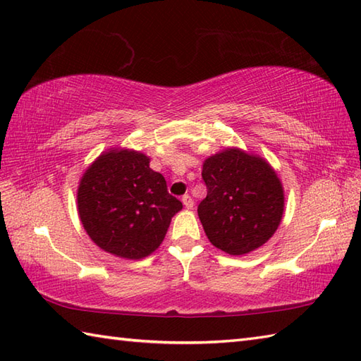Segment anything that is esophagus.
<instances>
[{"label":"esophagus","mask_w":361,"mask_h":361,"mask_svg":"<svg viewBox=\"0 0 361 361\" xmlns=\"http://www.w3.org/2000/svg\"><path fill=\"white\" fill-rule=\"evenodd\" d=\"M181 202H183V204H185V208H188V209H192L194 208V200H192V197H190L189 194L183 195Z\"/></svg>","instance_id":"1"}]
</instances>
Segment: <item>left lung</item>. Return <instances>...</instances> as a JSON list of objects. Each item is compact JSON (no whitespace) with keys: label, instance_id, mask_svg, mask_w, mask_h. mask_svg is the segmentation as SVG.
<instances>
[{"label":"left lung","instance_id":"8db88e82","mask_svg":"<svg viewBox=\"0 0 361 361\" xmlns=\"http://www.w3.org/2000/svg\"><path fill=\"white\" fill-rule=\"evenodd\" d=\"M208 195L198 217L209 242L231 256L262 247L278 229L283 214V189L264 158L226 149L203 163Z\"/></svg>","mask_w":361,"mask_h":361}]
</instances>
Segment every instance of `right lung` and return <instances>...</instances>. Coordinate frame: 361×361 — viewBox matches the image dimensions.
<instances>
[{
  "label": "right lung",
  "mask_w": 361,
  "mask_h": 361,
  "mask_svg": "<svg viewBox=\"0 0 361 361\" xmlns=\"http://www.w3.org/2000/svg\"><path fill=\"white\" fill-rule=\"evenodd\" d=\"M149 157L128 149L105 152L83 173L78 209L97 247L118 257L142 259L164 240L183 204L167 192Z\"/></svg>",
  "instance_id": "add662e5"
}]
</instances>
